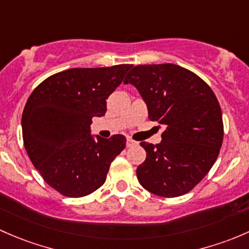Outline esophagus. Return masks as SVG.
<instances>
[{"label": "esophagus", "instance_id": "1", "mask_svg": "<svg viewBox=\"0 0 249 249\" xmlns=\"http://www.w3.org/2000/svg\"><path fill=\"white\" fill-rule=\"evenodd\" d=\"M135 143H137V142H134V140H133V139H130V138H128L127 142H125V145H127V147H130V146L135 145Z\"/></svg>", "mask_w": 249, "mask_h": 249}]
</instances>
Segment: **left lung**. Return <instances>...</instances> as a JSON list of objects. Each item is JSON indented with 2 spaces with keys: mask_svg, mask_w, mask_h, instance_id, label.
Masks as SVG:
<instances>
[{
  "mask_svg": "<svg viewBox=\"0 0 249 249\" xmlns=\"http://www.w3.org/2000/svg\"><path fill=\"white\" fill-rule=\"evenodd\" d=\"M124 84L137 87L148 119L165 125L157 145L142 142L146 160L137 169L140 184L164 198L183 196L212 168L223 142V119L211 87L173 63L135 66Z\"/></svg>",
  "mask_w": 249,
  "mask_h": 249,
  "instance_id": "1",
  "label": "left lung"
}]
</instances>
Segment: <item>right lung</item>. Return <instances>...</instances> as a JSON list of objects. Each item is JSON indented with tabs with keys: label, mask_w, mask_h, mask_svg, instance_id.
<instances>
[{
	"label": "right lung",
	"mask_w": 249,
	"mask_h": 249,
	"mask_svg": "<svg viewBox=\"0 0 249 249\" xmlns=\"http://www.w3.org/2000/svg\"><path fill=\"white\" fill-rule=\"evenodd\" d=\"M133 65L71 68L33 89L22 112V139L31 162L49 186L71 198L103 186L110 164L125 147L124 135H91L93 117Z\"/></svg>",
	"instance_id": "obj_1"
}]
</instances>
